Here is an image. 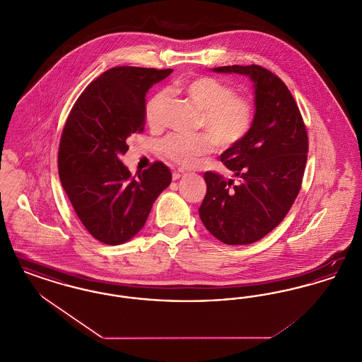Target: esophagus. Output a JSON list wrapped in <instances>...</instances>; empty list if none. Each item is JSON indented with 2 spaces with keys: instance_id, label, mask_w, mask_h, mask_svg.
Returning <instances> with one entry per match:
<instances>
[{
  "instance_id": "esophagus-1",
  "label": "esophagus",
  "mask_w": 362,
  "mask_h": 362,
  "mask_svg": "<svg viewBox=\"0 0 362 362\" xmlns=\"http://www.w3.org/2000/svg\"><path fill=\"white\" fill-rule=\"evenodd\" d=\"M186 175V173L183 171V170H177V171H173V180H177V179H180V177H183Z\"/></svg>"
}]
</instances>
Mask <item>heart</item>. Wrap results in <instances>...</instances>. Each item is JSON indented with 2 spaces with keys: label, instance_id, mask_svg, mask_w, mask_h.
Returning <instances> with one entry per match:
<instances>
[{
  "label": "heart",
  "instance_id": "1",
  "mask_svg": "<svg viewBox=\"0 0 362 362\" xmlns=\"http://www.w3.org/2000/svg\"><path fill=\"white\" fill-rule=\"evenodd\" d=\"M191 103L201 111L199 127L208 134H171L161 144L163 153L180 165H192L199 157L210 153L216 142L232 146L248 134L254 122V105L245 98L236 95L235 89L213 77H198L179 86ZM167 102L165 92H157L146 104L145 117L156 123Z\"/></svg>",
  "mask_w": 362,
  "mask_h": 362
}]
</instances>
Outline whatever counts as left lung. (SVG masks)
I'll list each match as a JSON object with an SVG mask.
<instances>
[{
  "mask_svg": "<svg viewBox=\"0 0 362 362\" xmlns=\"http://www.w3.org/2000/svg\"><path fill=\"white\" fill-rule=\"evenodd\" d=\"M211 70L247 76L254 86L255 114L248 134L221 155L239 183L205 173L206 195L199 217L225 244H251L272 232L291 210L303 182L308 136L291 90L274 73L258 65Z\"/></svg>",
  "mask_w": 362,
  "mask_h": 362,
  "instance_id": "left-lung-1",
  "label": "left lung"
}]
</instances>
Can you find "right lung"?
I'll return each instance as SVG.
<instances>
[{
	"label": "right lung",
	"mask_w": 362,
	"mask_h": 362,
	"mask_svg": "<svg viewBox=\"0 0 362 362\" xmlns=\"http://www.w3.org/2000/svg\"><path fill=\"white\" fill-rule=\"evenodd\" d=\"M173 69L118 66L86 86L70 111L58 151L62 187L86 230L119 245L144 228L173 173L161 161L137 177L122 163L133 133L144 130L145 96Z\"/></svg>",
	"instance_id": "obj_1"
}]
</instances>
